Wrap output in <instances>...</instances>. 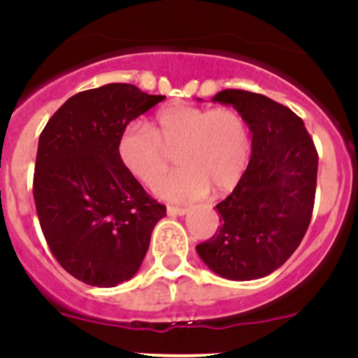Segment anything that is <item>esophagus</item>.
Masks as SVG:
<instances>
[{"label": "esophagus", "instance_id": "esophagus-1", "mask_svg": "<svg viewBox=\"0 0 358 358\" xmlns=\"http://www.w3.org/2000/svg\"><path fill=\"white\" fill-rule=\"evenodd\" d=\"M168 214L170 215H185L188 209H185V207H173V206H168Z\"/></svg>", "mask_w": 358, "mask_h": 358}]
</instances>
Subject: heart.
I'll list each match as a JSON object with an SVG mask.
<instances>
[{"mask_svg":"<svg viewBox=\"0 0 358 358\" xmlns=\"http://www.w3.org/2000/svg\"><path fill=\"white\" fill-rule=\"evenodd\" d=\"M251 137L243 115L233 108L173 105L159 110L151 124H131L120 132L117 156L143 185L152 187L176 155L180 170L158 183L161 199L185 202L231 190L250 159Z\"/></svg>","mask_w":358,"mask_h":358,"instance_id":"heart-1","label":"heart"}]
</instances>
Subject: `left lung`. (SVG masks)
<instances>
[{
	"instance_id": "8db88e82",
	"label": "left lung",
	"mask_w": 358,
	"mask_h": 358,
	"mask_svg": "<svg viewBox=\"0 0 358 358\" xmlns=\"http://www.w3.org/2000/svg\"><path fill=\"white\" fill-rule=\"evenodd\" d=\"M212 101L233 105L246 120L251 158L234 190L215 206L219 233L197 253L224 278L255 280L284 265L308 231L317 152L302 119L272 98L222 90Z\"/></svg>"
}]
</instances>
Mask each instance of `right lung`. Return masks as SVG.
<instances>
[{"label":"right lung","mask_w":358,"mask_h":358,"mask_svg":"<svg viewBox=\"0 0 358 358\" xmlns=\"http://www.w3.org/2000/svg\"><path fill=\"white\" fill-rule=\"evenodd\" d=\"M163 95L110 83L71 96L38 139L34 200L59 265L95 287L137 273L166 207L146 194L117 156L120 132Z\"/></svg>","instance_id":"right-lung-1"}]
</instances>
